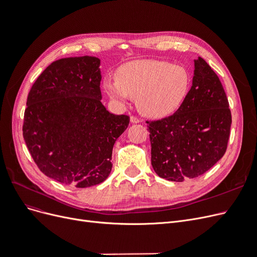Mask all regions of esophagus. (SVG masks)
Instances as JSON below:
<instances>
[{"instance_id": "1", "label": "esophagus", "mask_w": 257, "mask_h": 257, "mask_svg": "<svg viewBox=\"0 0 257 257\" xmlns=\"http://www.w3.org/2000/svg\"><path fill=\"white\" fill-rule=\"evenodd\" d=\"M131 122L132 123H139L141 122V120H139V118H137V116H135V115H131Z\"/></svg>"}]
</instances>
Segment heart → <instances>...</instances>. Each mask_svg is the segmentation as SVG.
<instances>
[{
  "instance_id": "1",
  "label": "heart",
  "mask_w": 257,
  "mask_h": 257,
  "mask_svg": "<svg viewBox=\"0 0 257 257\" xmlns=\"http://www.w3.org/2000/svg\"><path fill=\"white\" fill-rule=\"evenodd\" d=\"M191 76L181 65L166 61L142 60L124 64L118 78H107L104 89L111 99L126 104L136 96L138 109L151 118L175 112L188 95Z\"/></svg>"
}]
</instances>
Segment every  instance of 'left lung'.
Wrapping results in <instances>:
<instances>
[{"label": "left lung", "mask_w": 257, "mask_h": 257, "mask_svg": "<svg viewBox=\"0 0 257 257\" xmlns=\"http://www.w3.org/2000/svg\"><path fill=\"white\" fill-rule=\"evenodd\" d=\"M194 66L191 90L178 110L147 121L152 167L169 181L204 175L227 149L231 113L223 85L203 58L194 60Z\"/></svg>", "instance_id": "1"}]
</instances>
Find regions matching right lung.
<instances>
[{
    "instance_id": "right-lung-1",
    "label": "right lung",
    "mask_w": 257,
    "mask_h": 257,
    "mask_svg": "<svg viewBox=\"0 0 257 257\" xmlns=\"http://www.w3.org/2000/svg\"><path fill=\"white\" fill-rule=\"evenodd\" d=\"M100 60L64 58L31 88L23 138L41 172L60 183L89 188L109 176L112 148L130 123L100 102Z\"/></svg>"
}]
</instances>
